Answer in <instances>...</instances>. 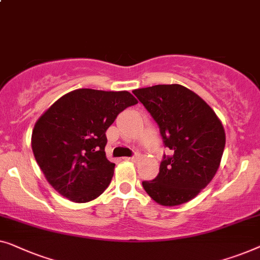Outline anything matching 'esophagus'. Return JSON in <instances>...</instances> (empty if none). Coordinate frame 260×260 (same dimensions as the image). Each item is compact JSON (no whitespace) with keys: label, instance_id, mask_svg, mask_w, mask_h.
Masks as SVG:
<instances>
[{"label":"esophagus","instance_id":"obj_1","mask_svg":"<svg viewBox=\"0 0 260 260\" xmlns=\"http://www.w3.org/2000/svg\"><path fill=\"white\" fill-rule=\"evenodd\" d=\"M126 160H131V161H138L139 159H140V155L139 154H134L133 156H128V158H123Z\"/></svg>","mask_w":260,"mask_h":260}]
</instances>
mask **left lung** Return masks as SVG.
Listing matches in <instances>:
<instances>
[{
    "instance_id": "left-lung-1",
    "label": "left lung",
    "mask_w": 260,
    "mask_h": 260,
    "mask_svg": "<svg viewBox=\"0 0 260 260\" xmlns=\"http://www.w3.org/2000/svg\"><path fill=\"white\" fill-rule=\"evenodd\" d=\"M158 123L165 147L159 173L142 187L164 206L194 198L217 173L225 148V132L210 106L181 85H156L133 90Z\"/></svg>"
}]
</instances>
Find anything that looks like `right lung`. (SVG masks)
<instances>
[{"label": "right lung", "instance_id": "1", "mask_svg": "<svg viewBox=\"0 0 260 260\" xmlns=\"http://www.w3.org/2000/svg\"><path fill=\"white\" fill-rule=\"evenodd\" d=\"M138 101L131 93L81 88L43 113L31 134L36 162L54 189L74 203L90 202L111 184L115 164L106 158V131Z\"/></svg>", "mask_w": 260, "mask_h": 260}]
</instances>
